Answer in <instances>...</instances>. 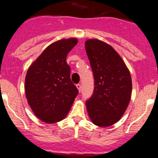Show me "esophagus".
Listing matches in <instances>:
<instances>
[{
  "instance_id": "esophagus-1",
  "label": "esophagus",
  "mask_w": 158,
  "mask_h": 158,
  "mask_svg": "<svg viewBox=\"0 0 158 158\" xmlns=\"http://www.w3.org/2000/svg\"><path fill=\"white\" fill-rule=\"evenodd\" d=\"M77 88H78V90H79V91L80 92L81 90V85L80 84H77Z\"/></svg>"
}]
</instances>
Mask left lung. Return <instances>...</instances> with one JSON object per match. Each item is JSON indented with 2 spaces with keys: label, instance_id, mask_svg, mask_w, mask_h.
Returning <instances> with one entry per match:
<instances>
[{
  "label": "left lung",
  "instance_id": "1",
  "mask_svg": "<svg viewBox=\"0 0 158 158\" xmlns=\"http://www.w3.org/2000/svg\"><path fill=\"white\" fill-rule=\"evenodd\" d=\"M94 78L92 96L86 100L94 124L108 127L119 120L129 104L131 78L126 64L109 44L97 39L85 42Z\"/></svg>",
  "mask_w": 158,
  "mask_h": 158
}]
</instances>
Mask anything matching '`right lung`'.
<instances>
[{
  "mask_svg": "<svg viewBox=\"0 0 158 158\" xmlns=\"http://www.w3.org/2000/svg\"><path fill=\"white\" fill-rule=\"evenodd\" d=\"M77 41L72 38L52 43L27 70V102L43 122L54 123L64 119L79 94L70 80V68L66 61L68 53Z\"/></svg>",
  "mask_w": 158,
  "mask_h": 158,
  "instance_id": "1",
  "label": "right lung"
}]
</instances>
